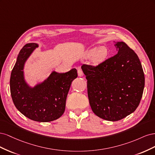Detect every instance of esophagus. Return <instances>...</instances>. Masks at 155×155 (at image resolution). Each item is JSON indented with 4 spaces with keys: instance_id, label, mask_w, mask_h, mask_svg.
Instances as JSON below:
<instances>
[{
    "instance_id": "34e87169",
    "label": "esophagus",
    "mask_w": 155,
    "mask_h": 155,
    "mask_svg": "<svg viewBox=\"0 0 155 155\" xmlns=\"http://www.w3.org/2000/svg\"><path fill=\"white\" fill-rule=\"evenodd\" d=\"M78 76H79V77H83V75H84L83 71H82L81 70H80V69H79L78 70Z\"/></svg>"
}]
</instances>
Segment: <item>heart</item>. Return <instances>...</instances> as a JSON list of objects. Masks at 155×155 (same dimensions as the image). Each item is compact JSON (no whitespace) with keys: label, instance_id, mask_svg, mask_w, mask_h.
Returning a JSON list of instances; mask_svg holds the SVG:
<instances>
[{"label":"heart","instance_id":"obj_1","mask_svg":"<svg viewBox=\"0 0 155 155\" xmlns=\"http://www.w3.org/2000/svg\"><path fill=\"white\" fill-rule=\"evenodd\" d=\"M88 55L89 57H92L93 62L95 64H100L107 58L109 55V50L107 48L104 46H100L98 48H92L88 51Z\"/></svg>","mask_w":155,"mask_h":155}]
</instances>
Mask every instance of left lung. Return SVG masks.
I'll use <instances>...</instances> for the list:
<instances>
[{"label":"left lung","mask_w":155,"mask_h":155,"mask_svg":"<svg viewBox=\"0 0 155 155\" xmlns=\"http://www.w3.org/2000/svg\"><path fill=\"white\" fill-rule=\"evenodd\" d=\"M118 51L96 67L83 64L87 79L89 104L96 116L118 121L137 109L142 97L145 77L134 51L124 42H114Z\"/></svg>","instance_id":"8db88e82"}]
</instances>
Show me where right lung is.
I'll list each match as a JSON object with an SVG mask.
<instances>
[{
  "instance_id": "add662e5",
  "label": "right lung",
  "mask_w": 155,
  "mask_h": 155,
  "mask_svg": "<svg viewBox=\"0 0 155 155\" xmlns=\"http://www.w3.org/2000/svg\"><path fill=\"white\" fill-rule=\"evenodd\" d=\"M38 46L28 43L21 50L11 73L10 92L14 105L23 115L39 122H48L64 113L70 85L78 73L76 68L65 73L53 71L43 82L30 87L25 78V64Z\"/></svg>"
}]
</instances>
